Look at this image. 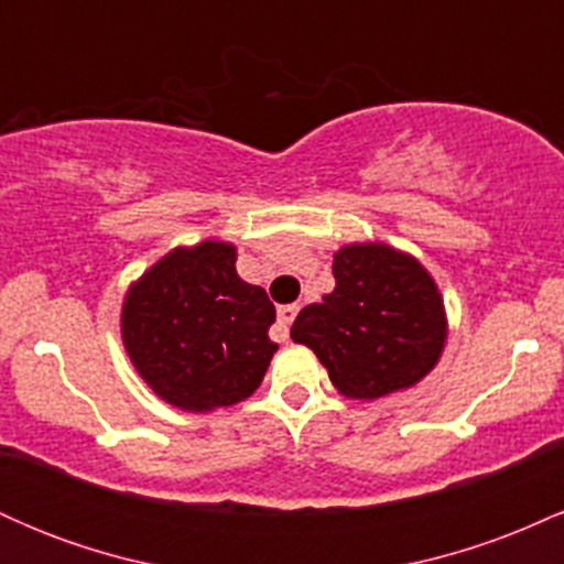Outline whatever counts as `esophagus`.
Listing matches in <instances>:
<instances>
[{
  "label": "esophagus",
  "instance_id": "1",
  "mask_svg": "<svg viewBox=\"0 0 564 564\" xmlns=\"http://www.w3.org/2000/svg\"><path fill=\"white\" fill-rule=\"evenodd\" d=\"M296 313H300V304H283V307H278V336L281 339H289V328L294 323Z\"/></svg>",
  "mask_w": 564,
  "mask_h": 564
}]
</instances>
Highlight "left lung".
<instances>
[{
  "mask_svg": "<svg viewBox=\"0 0 564 564\" xmlns=\"http://www.w3.org/2000/svg\"><path fill=\"white\" fill-rule=\"evenodd\" d=\"M334 278L332 294L296 315L291 339L318 355L345 398L377 400L419 384L448 336L424 264L387 243H349L334 254Z\"/></svg>",
  "mask_w": 564,
  "mask_h": 564,
  "instance_id": "obj_1",
  "label": "left lung"
}]
</instances>
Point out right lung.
<instances>
[{
  "label": "right lung",
  "mask_w": 564,
  "mask_h": 564,
  "mask_svg": "<svg viewBox=\"0 0 564 564\" xmlns=\"http://www.w3.org/2000/svg\"><path fill=\"white\" fill-rule=\"evenodd\" d=\"M275 307L236 273V246H177L132 283L121 339L164 403L206 413L236 405L262 384L278 345Z\"/></svg>",
  "instance_id": "1"
}]
</instances>
